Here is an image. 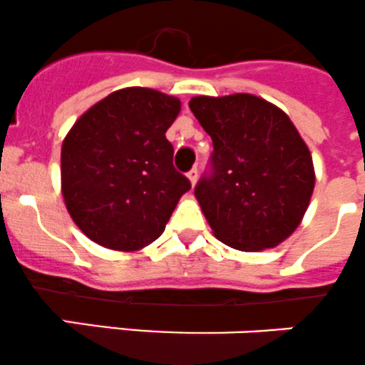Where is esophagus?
Listing matches in <instances>:
<instances>
[{
	"instance_id": "1",
	"label": "esophagus",
	"mask_w": 365,
	"mask_h": 365,
	"mask_svg": "<svg viewBox=\"0 0 365 365\" xmlns=\"http://www.w3.org/2000/svg\"><path fill=\"white\" fill-rule=\"evenodd\" d=\"M187 176H189V180H190V183H196L197 182V168H192L190 169L189 173H187Z\"/></svg>"
}]
</instances>
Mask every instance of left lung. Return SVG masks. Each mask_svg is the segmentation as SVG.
Here are the masks:
<instances>
[{
  "label": "left lung",
  "mask_w": 365,
  "mask_h": 365,
  "mask_svg": "<svg viewBox=\"0 0 365 365\" xmlns=\"http://www.w3.org/2000/svg\"><path fill=\"white\" fill-rule=\"evenodd\" d=\"M189 107L214 151L194 194L214 235L240 251L287 239L310 203V151L287 114L251 94L197 96Z\"/></svg>",
  "instance_id": "8db88e82"
}]
</instances>
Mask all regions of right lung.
<instances>
[{"label":"right lung","mask_w":365,"mask_h":365,"mask_svg":"<svg viewBox=\"0 0 365 365\" xmlns=\"http://www.w3.org/2000/svg\"><path fill=\"white\" fill-rule=\"evenodd\" d=\"M180 101L130 87L88 108L62 144V194L78 228L100 246L135 251L157 240L190 189L165 132Z\"/></svg>","instance_id":"right-lung-1"}]
</instances>
